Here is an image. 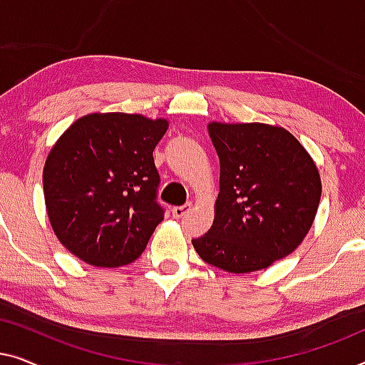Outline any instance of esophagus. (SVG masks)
I'll use <instances>...</instances> for the list:
<instances>
[{
	"label": "esophagus",
	"instance_id": "obj_1",
	"mask_svg": "<svg viewBox=\"0 0 365 365\" xmlns=\"http://www.w3.org/2000/svg\"><path fill=\"white\" fill-rule=\"evenodd\" d=\"M191 207H192V204L191 202H186V204H182V206H176V207H173V216L176 217V219H179V217H184L186 216V214L191 211Z\"/></svg>",
	"mask_w": 365,
	"mask_h": 365
}]
</instances>
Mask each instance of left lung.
I'll use <instances>...</instances> for the list:
<instances>
[{"label":"left lung","mask_w":365,"mask_h":365,"mask_svg":"<svg viewBox=\"0 0 365 365\" xmlns=\"http://www.w3.org/2000/svg\"><path fill=\"white\" fill-rule=\"evenodd\" d=\"M207 129L221 178L212 226L192 246L222 271L266 269L312 226L322 191L316 164L284 128L211 123Z\"/></svg>","instance_id":"left-lung-1"}]
</instances>
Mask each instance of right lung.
<instances>
[{
    "label": "right lung",
    "mask_w": 365,
    "mask_h": 365,
    "mask_svg": "<svg viewBox=\"0 0 365 365\" xmlns=\"http://www.w3.org/2000/svg\"><path fill=\"white\" fill-rule=\"evenodd\" d=\"M166 119L88 114L48 154L43 171L48 217L59 242L81 261L118 267L141 256L164 219L153 151Z\"/></svg>",
    "instance_id": "add662e5"
}]
</instances>
